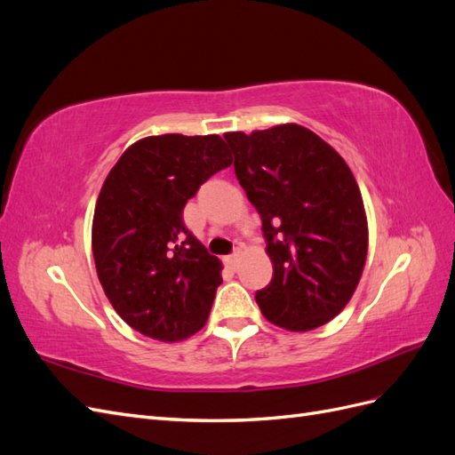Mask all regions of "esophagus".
<instances>
[{
	"instance_id": "1",
	"label": "esophagus",
	"mask_w": 455,
	"mask_h": 455,
	"mask_svg": "<svg viewBox=\"0 0 455 455\" xmlns=\"http://www.w3.org/2000/svg\"><path fill=\"white\" fill-rule=\"evenodd\" d=\"M226 264H228L229 267L235 269V267H237V264H239V251H237V252H233V254H229V256H226Z\"/></svg>"
}]
</instances>
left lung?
Wrapping results in <instances>:
<instances>
[{
  "label": "left lung",
  "mask_w": 455,
  "mask_h": 455,
  "mask_svg": "<svg viewBox=\"0 0 455 455\" xmlns=\"http://www.w3.org/2000/svg\"><path fill=\"white\" fill-rule=\"evenodd\" d=\"M224 139L273 264L271 283L256 292L261 313L292 332L332 321L359 284L368 252L363 196L347 163L296 123Z\"/></svg>",
  "instance_id": "8db88e82"
}]
</instances>
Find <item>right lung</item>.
I'll return each mask as SVG.
<instances>
[{
	"mask_svg": "<svg viewBox=\"0 0 455 455\" xmlns=\"http://www.w3.org/2000/svg\"><path fill=\"white\" fill-rule=\"evenodd\" d=\"M233 157L218 134L134 142L106 176L92 218L99 281L131 328L159 341L194 336L209 319L222 261L184 224V206Z\"/></svg>",
	"mask_w": 455,
	"mask_h": 455,
	"instance_id": "1",
	"label": "right lung"
}]
</instances>
